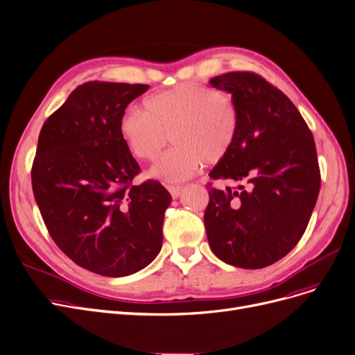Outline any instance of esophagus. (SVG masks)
Instances as JSON below:
<instances>
[{"instance_id":"obj_1","label":"esophagus","mask_w":355,"mask_h":355,"mask_svg":"<svg viewBox=\"0 0 355 355\" xmlns=\"http://www.w3.org/2000/svg\"><path fill=\"white\" fill-rule=\"evenodd\" d=\"M168 191L171 193L173 198H178L181 191H182V187H180V186H168Z\"/></svg>"}]
</instances>
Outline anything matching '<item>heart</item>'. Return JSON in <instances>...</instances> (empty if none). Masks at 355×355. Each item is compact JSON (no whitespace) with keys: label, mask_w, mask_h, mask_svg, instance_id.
I'll return each instance as SVG.
<instances>
[{"label":"heart","mask_w":355,"mask_h":355,"mask_svg":"<svg viewBox=\"0 0 355 355\" xmlns=\"http://www.w3.org/2000/svg\"><path fill=\"white\" fill-rule=\"evenodd\" d=\"M239 129L235 103L219 91L181 84L145 100L120 120V135L136 158L153 161L169 141L175 144L152 166L166 182L193 177L202 164H218L232 149Z\"/></svg>","instance_id":"1"}]
</instances>
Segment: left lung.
<instances>
[{
  "label": "left lung",
  "mask_w": 355,
  "mask_h": 355,
  "mask_svg": "<svg viewBox=\"0 0 355 355\" xmlns=\"http://www.w3.org/2000/svg\"><path fill=\"white\" fill-rule=\"evenodd\" d=\"M211 87L232 94L239 113L235 144L210 178L205 226L214 255L246 270L287 255L309 223L320 189L312 132L288 97L254 72H227Z\"/></svg>",
  "instance_id": "left-lung-1"
}]
</instances>
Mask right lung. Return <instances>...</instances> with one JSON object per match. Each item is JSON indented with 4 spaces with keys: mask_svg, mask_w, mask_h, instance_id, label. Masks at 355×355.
I'll list each match as a JSON object with an SVG mask.
<instances>
[{
    "mask_svg": "<svg viewBox=\"0 0 355 355\" xmlns=\"http://www.w3.org/2000/svg\"><path fill=\"white\" fill-rule=\"evenodd\" d=\"M148 88L85 83L39 135L32 187L43 222L75 264L105 277L137 272L162 246L171 194L155 180L133 186L141 166L120 135L128 104Z\"/></svg>",
    "mask_w": 355,
    "mask_h": 355,
    "instance_id": "obj_1",
    "label": "right lung"
}]
</instances>
